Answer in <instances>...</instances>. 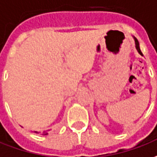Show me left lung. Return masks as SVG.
Returning <instances> with one entry per match:
<instances>
[{
	"label": "left lung",
	"instance_id": "1",
	"mask_svg": "<svg viewBox=\"0 0 157 157\" xmlns=\"http://www.w3.org/2000/svg\"><path fill=\"white\" fill-rule=\"evenodd\" d=\"M134 40H135V47H136V49L138 50V52H139V53H140V55H142L143 56V53L141 52V50H140V43H139V41H138V40L136 39L135 37H134Z\"/></svg>",
	"mask_w": 157,
	"mask_h": 157
}]
</instances>
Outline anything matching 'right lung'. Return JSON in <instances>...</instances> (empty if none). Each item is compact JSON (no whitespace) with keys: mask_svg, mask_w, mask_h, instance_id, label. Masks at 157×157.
I'll return each instance as SVG.
<instances>
[{"mask_svg":"<svg viewBox=\"0 0 157 157\" xmlns=\"http://www.w3.org/2000/svg\"><path fill=\"white\" fill-rule=\"evenodd\" d=\"M36 132V133H39L38 132ZM40 134H42V135H47V134H48V132H41Z\"/></svg>","mask_w":157,"mask_h":157,"instance_id":"obj_1","label":"right lung"}]
</instances>
